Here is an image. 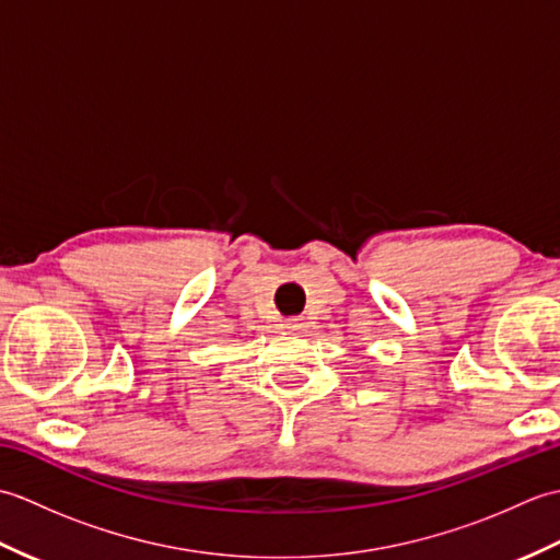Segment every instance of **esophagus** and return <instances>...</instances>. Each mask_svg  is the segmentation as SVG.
Returning a JSON list of instances; mask_svg holds the SVG:
<instances>
[{
    "instance_id": "esophagus-1",
    "label": "esophagus",
    "mask_w": 560,
    "mask_h": 560,
    "mask_svg": "<svg viewBox=\"0 0 560 560\" xmlns=\"http://www.w3.org/2000/svg\"><path fill=\"white\" fill-rule=\"evenodd\" d=\"M283 327H287L289 331H303L305 323L301 317H291V319H287V323H283Z\"/></svg>"
}]
</instances>
